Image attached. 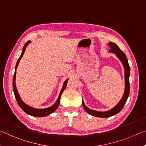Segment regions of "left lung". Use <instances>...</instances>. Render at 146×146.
<instances>
[{"label": "left lung", "instance_id": "obj_1", "mask_svg": "<svg viewBox=\"0 0 146 146\" xmlns=\"http://www.w3.org/2000/svg\"><path fill=\"white\" fill-rule=\"evenodd\" d=\"M109 46H110V52L115 53L116 56L119 58L121 62L123 63V65L124 66L125 68V92L124 95H123V97L118 104L116 105L115 107L111 109L110 110L107 111H98L92 110L88 108L86 105H85L84 101L82 100L83 106H84L85 110H86L87 113L90 115L95 116V117H109L111 116H113L115 114L118 113L121 110L123 109V106L125 103L127 102V100L128 97H129V93H130V83H129V76H130V66L128 62V60L127 59L126 55L123 51L120 50L119 48L116 45L115 43H112V42H110L108 44Z\"/></svg>", "mask_w": 146, "mask_h": 146}]
</instances>
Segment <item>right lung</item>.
<instances>
[{
    "label": "right lung",
    "mask_w": 146,
    "mask_h": 146,
    "mask_svg": "<svg viewBox=\"0 0 146 146\" xmlns=\"http://www.w3.org/2000/svg\"><path fill=\"white\" fill-rule=\"evenodd\" d=\"M30 42H31V41H28V42H26L25 44V46H23V51H22L21 55L19 57V59L17 61L16 66H15V73H14V74H13V93H14L15 99H16L17 102V104H19V107L21 108L26 113H27L30 115L34 116V117H44V116H47V115H50V114H51V113H52L53 111H55L56 110H57V108L59 105V103H60V96H61L62 92H63V91L64 90V89L66 88V85H67V82H68V80H66L65 82H64L63 86H62V88L61 89V91H60V92L59 98H58L57 100L56 101L55 104H53V106H51V107L48 108H45V109H35V108H33L29 106L27 104H25V103L23 101H22L21 98H20L19 93H18V92H17V90L16 86H15V76H16V68H17V66H18L20 60H21L22 57H23V55L24 53H25V49L27 48V46H28V44L30 43Z\"/></svg>",
    "instance_id": "1"
}]
</instances>
